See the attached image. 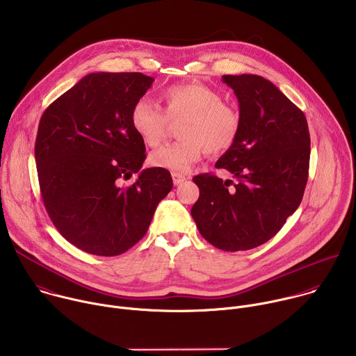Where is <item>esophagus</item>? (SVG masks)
Segmentation results:
<instances>
[{"mask_svg":"<svg viewBox=\"0 0 356 356\" xmlns=\"http://www.w3.org/2000/svg\"><path fill=\"white\" fill-rule=\"evenodd\" d=\"M172 177H173V183L177 186L180 183H183L186 180V176L184 175H180V173H172Z\"/></svg>","mask_w":356,"mask_h":356,"instance_id":"34e87169","label":"esophagus"}]
</instances>
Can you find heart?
<instances>
[{"mask_svg":"<svg viewBox=\"0 0 356 356\" xmlns=\"http://www.w3.org/2000/svg\"><path fill=\"white\" fill-rule=\"evenodd\" d=\"M159 103L162 111L150 99L139 98L129 113L132 129L150 147L163 140L169 122L180 121L177 135L181 139L152 152V166L186 172L206 150L210 155L224 154L239 135V110L206 84L191 81L166 87L159 94Z\"/></svg>","mask_w":356,"mask_h":356,"instance_id":"obj_1","label":"heart"}]
</instances>
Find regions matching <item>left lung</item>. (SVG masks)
<instances>
[{
	"mask_svg": "<svg viewBox=\"0 0 356 356\" xmlns=\"http://www.w3.org/2000/svg\"><path fill=\"white\" fill-rule=\"evenodd\" d=\"M222 81L238 98L242 122L216 168L235 181L194 176L200 197L191 217L213 246L236 252L268 242L300 206L309 179L310 132L304 113L269 80L225 74Z\"/></svg>",
	"mask_w": 356,
	"mask_h": 356,
	"instance_id": "1",
	"label": "left lung"
}]
</instances>
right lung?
I'll use <instances>...</instances> for the list:
<instances>
[{
  "label": "right lung",
  "mask_w": 356,
  "mask_h": 356,
  "mask_svg": "<svg viewBox=\"0 0 356 356\" xmlns=\"http://www.w3.org/2000/svg\"><path fill=\"white\" fill-rule=\"evenodd\" d=\"M152 83L142 73L87 74L39 121L35 161L43 206L62 236L91 255L132 248L173 187L169 170L138 172L145 143L129 113ZM134 172L137 181L122 185Z\"/></svg>",
  "instance_id": "right-lung-1"
}]
</instances>
